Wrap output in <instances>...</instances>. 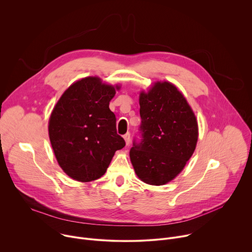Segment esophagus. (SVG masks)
<instances>
[{
	"label": "esophagus",
	"instance_id": "34e87169",
	"mask_svg": "<svg viewBox=\"0 0 252 252\" xmlns=\"http://www.w3.org/2000/svg\"><path fill=\"white\" fill-rule=\"evenodd\" d=\"M124 138L126 140V145L128 146L129 142H130V133L129 132H126L125 135H124Z\"/></svg>",
	"mask_w": 252,
	"mask_h": 252
}]
</instances>
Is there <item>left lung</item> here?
Instances as JSON below:
<instances>
[{
    "instance_id": "obj_1",
    "label": "left lung",
    "mask_w": 252,
    "mask_h": 252,
    "mask_svg": "<svg viewBox=\"0 0 252 252\" xmlns=\"http://www.w3.org/2000/svg\"><path fill=\"white\" fill-rule=\"evenodd\" d=\"M141 139L129 152L140 181L162 186L181 172L198 138L195 116L184 94L168 82H158L139 94Z\"/></svg>"
}]
</instances>
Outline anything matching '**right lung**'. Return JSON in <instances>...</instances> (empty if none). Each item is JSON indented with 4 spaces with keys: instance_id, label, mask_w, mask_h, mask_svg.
<instances>
[{
    "instance_id": "1",
    "label": "right lung",
    "mask_w": 252,
    "mask_h": 252,
    "mask_svg": "<svg viewBox=\"0 0 252 252\" xmlns=\"http://www.w3.org/2000/svg\"><path fill=\"white\" fill-rule=\"evenodd\" d=\"M117 90L119 86L88 77L71 85L54 107L51 145L62 169L75 181L88 183L102 176L115 153L126 146L110 110Z\"/></svg>"
}]
</instances>
